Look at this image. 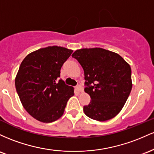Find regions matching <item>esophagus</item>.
Returning <instances> with one entry per match:
<instances>
[{"label": "esophagus", "instance_id": "1", "mask_svg": "<svg viewBox=\"0 0 154 154\" xmlns=\"http://www.w3.org/2000/svg\"><path fill=\"white\" fill-rule=\"evenodd\" d=\"M76 89H77V91H79V93L83 92V91H84V90H83V88L81 86H78L77 87H76Z\"/></svg>", "mask_w": 154, "mask_h": 154}]
</instances>
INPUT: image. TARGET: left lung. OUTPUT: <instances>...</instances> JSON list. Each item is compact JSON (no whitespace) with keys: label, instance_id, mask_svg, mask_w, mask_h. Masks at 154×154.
Masks as SVG:
<instances>
[{"label":"left lung","instance_id":"8db88e82","mask_svg":"<svg viewBox=\"0 0 154 154\" xmlns=\"http://www.w3.org/2000/svg\"><path fill=\"white\" fill-rule=\"evenodd\" d=\"M72 57L84 69V91L91 97L89 104L84 107V113L99 122L118 115L132 90L129 63L117 53L102 48L78 49Z\"/></svg>","mask_w":154,"mask_h":154}]
</instances>
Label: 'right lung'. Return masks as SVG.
I'll return each mask as SVG.
<instances>
[{
	"label": "right lung",
	"mask_w": 154,
	"mask_h": 154,
	"mask_svg": "<svg viewBox=\"0 0 154 154\" xmlns=\"http://www.w3.org/2000/svg\"><path fill=\"white\" fill-rule=\"evenodd\" d=\"M72 50L53 46L32 51L22 60L15 86L26 111L36 120L50 123L63 115L74 88L59 80L60 69Z\"/></svg>",
	"instance_id": "obj_1"
}]
</instances>
